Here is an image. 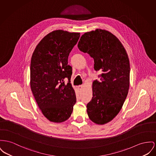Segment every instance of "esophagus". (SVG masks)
<instances>
[{"instance_id":"obj_1","label":"esophagus","mask_w":156,"mask_h":156,"mask_svg":"<svg viewBox=\"0 0 156 156\" xmlns=\"http://www.w3.org/2000/svg\"><path fill=\"white\" fill-rule=\"evenodd\" d=\"M78 87V88H79L80 90H82L83 88L84 87V85H79Z\"/></svg>"}]
</instances>
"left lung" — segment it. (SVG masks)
<instances>
[{"instance_id":"1","label":"left lung","mask_w":156,"mask_h":156,"mask_svg":"<svg viewBox=\"0 0 156 156\" xmlns=\"http://www.w3.org/2000/svg\"><path fill=\"white\" fill-rule=\"evenodd\" d=\"M79 49L94 59V69L102 73L92 83V98L87 105L90 119L97 124L111 121L119 113L128 94L129 62L119 39L110 32L97 29L85 33Z\"/></svg>"}]
</instances>
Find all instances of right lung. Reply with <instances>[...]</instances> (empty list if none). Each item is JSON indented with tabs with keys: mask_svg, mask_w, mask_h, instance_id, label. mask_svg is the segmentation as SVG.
Masks as SVG:
<instances>
[{
	"mask_svg": "<svg viewBox=\"0 0 156 156\" xmlns=\"http://www.w3.org/2000/svg\"><path fill=\"white\" fill-rule=\"evenodd\" d=\"M80 37V33L53 31L40 41L32 56L31 90L39 108L50 121L68 119L76 101L70 83L73 68L68 59Z\"/></svg>",
	"mask_w": 156,
	"mask_h": 156,
	"instance_id": "right-lung-1",
	"label": "right lung"
}]
</instances>
